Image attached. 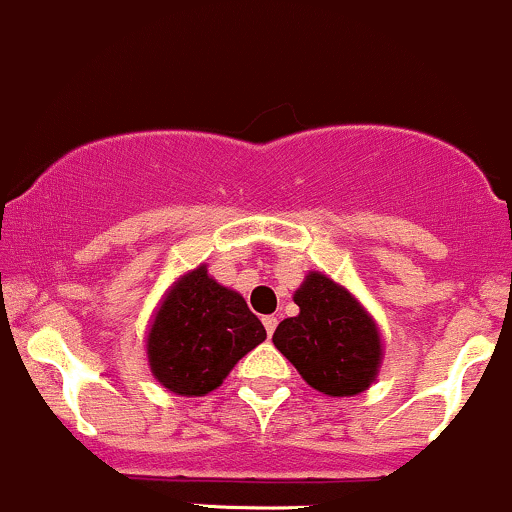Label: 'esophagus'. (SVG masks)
Instances as JSON below:
<instances>
[{
    "label": "esophagus",
    "mask_w": 512,
    "mask_h": 512,
    "mask_svg": "<svg viewBox=\"0 0 512 512\" xmlns=\"http://www.w3.org/2000/svg\"><path fill=\"white\" fill-rule=\"evenodd\" d=\"M262 323H265L267 335H269V338H272L274 330H277V318H274V316H265V318H262Z\"/></svg>",
    "instance_id": "1"
}]
</instances>
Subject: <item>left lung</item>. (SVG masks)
<instances>
[{
    "instance_id": "1",
    "label": "left lung",
    "mask_w": 512,
    "mask_h": 512,
    "mask_svg": "<svg viewBox=\"0 0 512 512\" xmlns=\"http://www.w3.org/2000/svg\"><path fill=\"white\" fill-rule=\"evenodd\" d=\"M294 303L299 316L277 325L274 347L320 393L367 391L381 367V335L367 308L320 272H308Z\"/></svg>"
}]
</instances>
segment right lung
<instances>
[{
	"label": "right lung",
	"mask_w": 512,
	"mask_h": 512,
	"mask_svg": "<svg viewBox=\"0 0 512 512\" xmlns=\"http://www.w3.org/2000/svg\"><path fill=\"white\" fill-rule=\"evenodd\" d=\"M267 338L238 291L199 265L172 284L148 330L150 372L179 396H206Z\"/></svg>",
	"instance_id": "add662e5"
}]
</instances>
